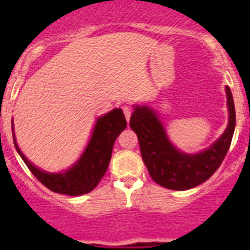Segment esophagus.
I'll return each instance as SVG.
<instances>
[{"instance_id": "34e87169", "label": "esophagus", "mask_w": 250, "mask_h": 250, "mask_svg": "<svg viewBox=\"0 0 250 250\" xmlns=\"http://www.w3.org/2000/svg\"><path fill=\"white\" fill-rule=\"evenodd\" d=\"M123 111H124V115H125V118H126V120L129 121L130 118H131L132 109H131V107H130V106H124Z\"/></svg>"}]
</instances>
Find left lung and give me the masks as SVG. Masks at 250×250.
<instances>
[{
    "label": "left lung",
    "instance_id": "left-lung-1",
    "mask_svg": "<svg viewBox=\"0 0 250 250\" xmlns=\"http://www.w3.org/2000/svg\"><path fill=\"white\" fill-rule=\"evenodd\" d=\"M227 103L229 124L223 135L207 150L198 154L179 151L169 141L155 111L147 106H135L130 127L138 135L143 160L156 184L171 190H188L204 183L224 160L235 129V107L228 86Z\"/></svg>",
    "mask_w": 250,
    "mask_h": 250
}]
</instances>
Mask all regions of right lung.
Returning <instances> with one entry per match:
<instances>
[{
	"label": "right lung",
	"instance_id": "obj_1",
	"mask_svg": "<svg viewBox=\"0 0 250 250\" xmlns=\"http://www.w3.org/2000/svg\"><path fill=\"white\" fill-rule=\"evenodd\" d=\"M125 127L126 119L121 109H114L105 116L99 118L92 131L91 139L81 158L67 171L59 174L46 173L31 164L17 146L13 134V125L12 135L17 152L41 184L54 193L77 196L90 193L98 187L109 167L115 140Z\"/></svg>",
	"mask_w": 250,
	"mask_h": 250
}]
</instances>
